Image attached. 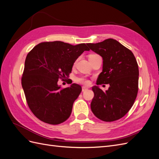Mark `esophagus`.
<instances>
[{
    "label": "esophagus",
    "mask_w": 159,
    "mask_h": 159,
    "mask_svg": "<svg viewBox=\"0 0 159 159\" xmlns=\"http://www.w3.org/2000/svg\"><path fill=\"white\" fill-rule=\"evenodd\" d=\"M87 90H88V88H87V87H85V86L82 87V91H83V92H84Z\"/></svg>",
    "instance_id": "esophagus-1"
}]
</instances>
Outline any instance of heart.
<instances>
[{
  "mask_svg": "<svg viewBox=\"0 0 159 159\" xmlns=\"http://www.w3.org/2000/svg\"><path fill=\"white\" fill-rule=\"evenodd\" d=\"M94 55H97L96 54H91V55H89V57H93V56H94ZM75 81L76 82V83H80V84H85V85H88V84H90L89 80L87 79L86 77H85V76H80V77L76 78Z\"/></svg>",
  "mask_w": 159,
  "mask_h": 159,
  "instance_id": "heart-1",
  "label": "heart"
}]
</instances>
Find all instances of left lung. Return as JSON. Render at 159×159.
Masks as SVG:
<instances>
[{
    "instance_id": "obj_1",
    "label": "left lung",
    "mask_w": 159,
    "mask_h": 159,
    "mask_svg": "<svg viewBox=\"0 0 159 159\" xmlns=\"http://www.w3.org/2000/svg\"><path fill=\"white\" fill-rule=\"evenodd\" d=\"M87 45L103 59V69L96 84H110L106 92L97 86L92 88L94 94L92 111L102 121H116L129 111L136 99L139 83L136 59L131 50L111 38Z\"/></svg>"
}]
</instances>
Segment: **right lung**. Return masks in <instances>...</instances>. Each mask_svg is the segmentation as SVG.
<instances>
[{
    "mask_svg": "<svg viewBox=\"0 0 159 159\" xmlns=\"http://www.w3.org/2000/svg\"><path fill=\"white\" fill-rule=\"evenodd\" d=\"M89 50L85 43L55 41L40 43L28 53L22 86L28 107L39 120L57 125L69 118L82 88L73 84L62 89L57 82L69 76L76 59Z\"/></svg>",
    "mask_w": 159,
    "mask_h": 159,
    "instance_id": "add662e5",
    "label": "right lung"
}]
</instances>
